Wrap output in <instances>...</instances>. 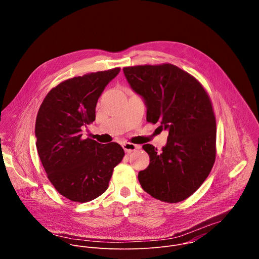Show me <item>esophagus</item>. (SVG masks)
I'll return each mask as SVG.
<instances>
[{"instance_id":"1","label":"esophagus","mask_w":259,"mask_h":259,"mask_svg":"<svg viewBox=\"0 0 259 259\" xmlns=\"http://www.w3.org/2000/svg\"><path fill=\"white\" fill-rule=\"evenodd\" d=\"M123 149L125 150L126 153H131V152H134L137 149H139V145L131 143V142H124L123 143Z\"/></svg>"}]
</instances>
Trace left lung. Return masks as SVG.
Segmentation results:
<instances>
[{"label": "left lung", "instance_id": "8db88e82", "mask_svg": "<svg viewBox=\"0 0 259 259\" xmlns=\"http://www.w3.org/2000/svg\"><path fill=\"white\" fill-rule=\"evenodd\" d=\"M131 88L147 107L146 121L169 130L162 151L142 149L150 165L138 173L144 192L178 203L192 196L208 177L216 157V120L212 102L191 73L171 63L123 68Z\"/></svg>", "mask_w": 259, "mask_h": 259}]
</instances>
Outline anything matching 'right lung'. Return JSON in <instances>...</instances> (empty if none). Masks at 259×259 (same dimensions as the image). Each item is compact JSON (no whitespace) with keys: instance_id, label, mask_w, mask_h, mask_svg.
<instances>
[{"instance_id":"add662e5","label":"right lung","mask_w":259,"mask_h":259,"mask_svg":"<svg viewBox=\"0 0 259 259\" xmlns=\"http://www.w3.org/2000/svg\"><path fill=\"white\" fill-rule=\"evenodd\" d=\"M120 67L65 80L44 98L35 120L36 151L47 177L66 199L86 203L108 188L125 153L117 142L83 139L82 129L95 120L97 100Z\"/></svg>"}]
</instances>
